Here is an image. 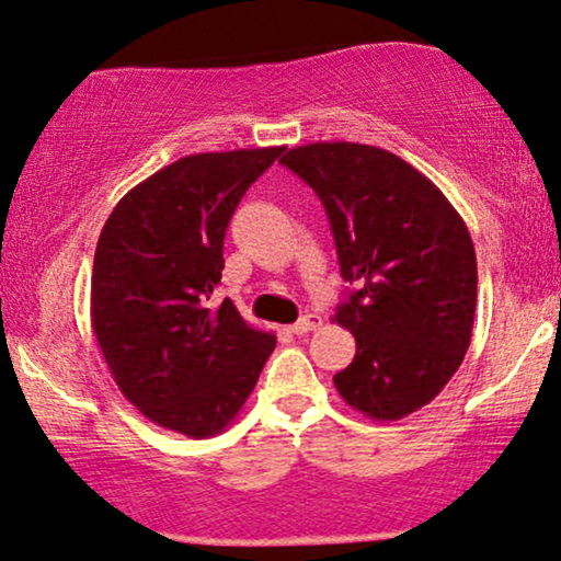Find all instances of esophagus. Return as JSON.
Masks as SVG:
<instances>
[{"label": "esophagus", "mask_w": 561, "mask_h": 561, "mask_svg": "<svg viewBox=\"0 0 561 561\" xmlns=\"http://www.w3.org/2000/svg\"><path fill=\"white\" fill-rule=\"evenodd\" d=\"M323 325V318L316 316V312H310V316H305L302 320H297V323L289 328L295 335H308L310 331H318V328Z\"/></svg>", "instance_id": "esophagus-1"}]
</instances>
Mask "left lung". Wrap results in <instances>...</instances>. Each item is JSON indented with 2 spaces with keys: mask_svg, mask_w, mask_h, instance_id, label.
I'll return each instance as SVG.
<instances>
[{
  "mask_svg": "<svg viewBox=\"0 0 561 561\" xmlns=\"http://www.w3.org/2000/svg\"><path fill=\"white\" fill-rule=\"evenodd\" d=\"M279 161L316 190L341 276L358 287L333 316L356 339L335 390L371 421L415 413L472 341L477 259L465 220L428 176L385 148L333 140L289 148Z\"/></svg>",
  "mask_w": 561,
  "mask_h": 561,
  "instance_id": "obj_1",
  "label": "left lung"
}]
</instances>
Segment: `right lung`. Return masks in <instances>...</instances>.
<instances>
[{
  "label": "right lung",
  "mask_w": 561,
  "mask_h": 561,
  "mask_svg": "<svg viewBox=\"0 0 561 561\" xmlns=\"http://www.w3.org/2000/svg\"><path fill=\"white\" fill-rule=\"evenodd\" d=\"M282 146L184 156L125 194L92 268V328L119 392L161 428L222 433L256 387L276 335L251 328L220 285L222 238Z\"/></svg>",
  "instance_id": "1"
}]
</instances>
